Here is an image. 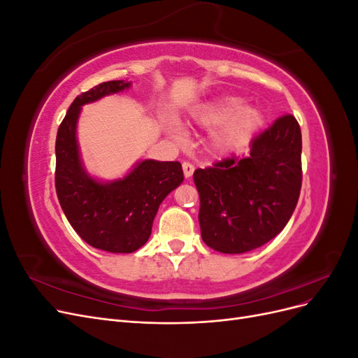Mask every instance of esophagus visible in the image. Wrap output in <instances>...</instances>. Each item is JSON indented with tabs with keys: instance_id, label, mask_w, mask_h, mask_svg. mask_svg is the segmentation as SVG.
Masks as SVG:
<instances>
[{
	"instance_id": "34e87169",
	"label": "esophagus",
	"mask_w": 358,
	"mask_h": 358,
	"mask_svg": "<svg viewBox=\"0 0 358 358\" xmlns=\"http://www.w3.org/2000/svg\"><path fill=\"white\" fill-rule=\"evenodd\" d=\"M182 169H183V175H185V178H191L194 170H196V167H194L189 161H183Z\"/></svg>"
}]
</instances>
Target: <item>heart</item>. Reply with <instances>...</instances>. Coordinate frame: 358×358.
Here are the masks:
<instances>
[{"label": "heart", "instance_id": "heart-1", "mask_svg": "<svg viewBox=\"0 0 358 358\" xmlns=\"http://www.w3.org/2000/svg\"><path fill=\"white\" fill-rule=\"evenodd\" d=\"M194 117L206 127L222 125L212 140L213 150L218 154H231L242 149L263 122L259 110L245 107V101L237 96H225L206 104ZM175 134H179V129H175Z\"/></svg>", "mask_w": 358, "mask_h": 358}]
</instances>
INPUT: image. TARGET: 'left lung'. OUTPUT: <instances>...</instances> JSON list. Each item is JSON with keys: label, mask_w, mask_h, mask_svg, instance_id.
I'll return each instance as SVG.
<instances>
[{"label": "left lung", "mask_w": 358, "mask_h": 358, "mask_svg": "<svg viewBox=\"0 0 358 358\" xmlns=\"http://www.w3.org/2000/svg\"><path fill=\"white\" fill-rule=\"evenodd\" d=\"M201 239L224 254H243L272 241L294 212L301 189V131L279 116L251 140V154L194 171Z\"/></svg>", "instance_id": "obj_1"}]
</instances>
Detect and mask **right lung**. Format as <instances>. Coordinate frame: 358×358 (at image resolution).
<instances>
[{"mask_svg":"<svg viewBox=\"0 0 358 358\" xmlns=\"http://www.w3.org/2000/svg\"><path fill=\"white\" fill-rule=\"evenodd\" d=\"M128 86L124 80L103 82L76 96L55 143V188L69 222L88 245L116 254L134 252L148 242L161 201L183 180L179 161L145 159L110 183L86 175L76 140L80 107Z\"/></svg>","mask_w":358,"mask_h":358,"instance_id":"right-lung-1","label":"right lung"}]
</instances>
